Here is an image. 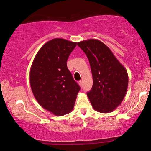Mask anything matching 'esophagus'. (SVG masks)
<instances>
[{"label":"esophagus","instance_id":"34e87169","mask_svg":"<svg viewBox=\"0 0 151 151\" xmlns=\"http://www.w3.org/2000/svg\"><path fill=\"white\" fill-rule=\"evenodd\" d=\"M78 84H79V85H80L81 87H82V86H83V81H79V82H78Z\"/></svg>","mask_w":151,"mask_h":151}]
</instances>
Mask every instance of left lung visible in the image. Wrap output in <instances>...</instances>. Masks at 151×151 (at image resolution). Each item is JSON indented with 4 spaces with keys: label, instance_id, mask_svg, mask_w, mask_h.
Instances as JSON below:
<instances>
[{
    "label": "left lung",
    "instance_id": "8db88e82",
    "mask_svg": "<svg viewBox=\"0 0 151 151\" xmlns=\"http://www.w3.org/2000/svg\"><path fill=\"white\" fill-rule=\"evenodd\" d=\"M77 45L90 63L93 85L87 96L92 106L102 113L112 112L126 95L129 84L126 68L101 40L88 39Z\"/></svg>",
    "mask_w": 151,
    "mask_h": 151
}]
</instances>
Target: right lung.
<instances>
[{
    "instance_id": "add662e5",
    "label": "right lung",
    "mask_w": 151,
    "mask_h": 151,
    "mask_svg": "<svg viewBox=\"0 0 151 151\" xmlns=\"http://www.w3.org/2000/svg\"><path fill=\"white\" fill-rule=\"evenodd\" d=\"M76 42L64 39L49 40L38 51L30 70V84L36 100L56 116L72 111L80 86L66 61Z\"/></svg>"
}]
</instances>
